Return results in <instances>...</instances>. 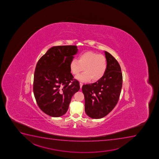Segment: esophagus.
I'll list each match as a JSON object with an SVG mask.
<instances>
[{"label":"esophagus","instance_id":"1","mask_svg":"<svg viewBox=\"0 0 159 159\" xmlns=\"http://www.w3.org/2000/svg\"><path fill=\"white\" fill-rule=\"evenodd\" d=\"M82 85H83V84H82V82H80V88H82Z\"/></svg>","mask_w":159,"mask_h":159}]
</instances>
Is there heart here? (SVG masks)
I'll list each match as a JSON object with an SVG mask.
<instances>
[{
  "instance_id": "b5f03b06",
  "label": "heart",
  "mask_w": 159,
  "mask_h": 159,
  "mask_svg": "<svg viewBox=\"0 0 159 159\" xmlns=\"http://www.w3.org/2000/svg\"><path fill=\"white\" fill-rule=\"evenodd\" d=\"M107 62L103 55L98 54L93 51H87L79 55L78 60L73 58L70 63L71 73L78 75L84 71V72L77 77L81 81L96 82L102 78L107 71Z\"/></svg>"
}]
</instances>
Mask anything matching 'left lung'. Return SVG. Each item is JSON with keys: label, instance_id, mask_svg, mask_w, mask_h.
Masks as SVG:
<instances>
[{"label": "left lung", "instance_id": "8db88e82", "mask_svg": "<svg viewBox=\"0 0 159 159\" xmlns=\"http://www.w3.org/2000/svg\"><path fill=\"white\" fill-rule=\"evenodd\" d=\"M104 52L107 67L104 77L82 87L85 112L93 119H101L111 112L118 103L121 91L122 74L119 64L109 52Z\"/></svg>", "mask_w": 159, "mask_h": 159}]
</instances>
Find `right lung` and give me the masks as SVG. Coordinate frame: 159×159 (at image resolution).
<instances>
[{
  "label": "right lung",
  "instance_id": "obj_1",
  "mask_svg": "<svg viewBox=\"0 0 159 159\" xmlns=\"http://www.w3.org/2000/svg\"><path fill=\"white\" fill-rule=\"evenodd\" d=\"M76 46H54L36 65L34 93L38 107L45 113L60 117L67 112L72 97L80 89L73 79L70 63L78 52Z\"/></svg>",
  "mask_w": 159,
  "mask_h": 159
}]
</instances>
